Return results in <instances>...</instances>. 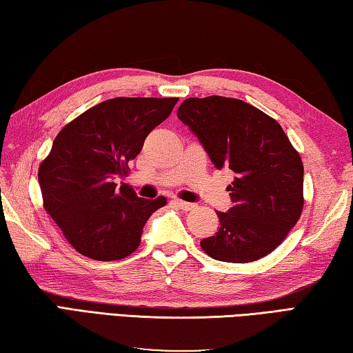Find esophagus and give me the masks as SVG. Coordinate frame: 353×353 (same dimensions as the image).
<instances>
[{"mask_svg": "<svg viewBox=\"0 0 353 353\" xmlns=\"http://www.w3.org/2000/svg\"><path fill=\"white\" fill-rule=\"evenodd\" d=\"M176 206L183 209V211H192V209L196 208V205H194V203H188V201H183V200H175Z\"/></svg>", "mask_w": 353, "mask_h": 353, "instance_id": "esophagus-1", "label": "esophagus"}]
</instances>
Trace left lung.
<instances>
[{
    "mask_svg": "<svg viewBox=\"0 0 353 353\" xmlns=\"http://www.w3.org/2000/svg\"><path fill=\"white\" fill-rule=\"evenodd\" d=\"M212 164L236 173L232 208L215 211L220 228L200 245L215 261L246 263L270 254L298 223L304 165L279 122L252 105L221 96L189 97L178 108Z\"/></svg>",
    "mask_w": 353,
    "mask_h": 353,
    "instance_id": "1",
    "label": "left lung"
}]
</instances>
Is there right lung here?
<instances>
[{"mask_svg": "<svg viewBox=\"0 0 353 353\" xmlns=\"http://www.w3.org/2000/svg\"><path fill=\"white\" fill-rule=\"evenodd\" d=\"M176 102L178 97L110 99L86 110L54 139L39 169L43 203L80 254L110 262L139 246L145 221L165 199H141L116 180L127 175L148 133Z\"/></svg>", "mask_w": 353, "mask_h": 353, "instance_id": "obj_1", "label": "right lung"}]
</instances>
